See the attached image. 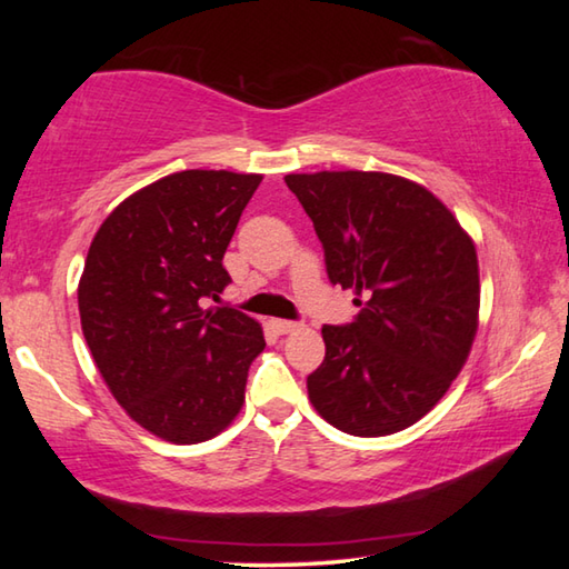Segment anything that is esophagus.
<instances>
[{
  "instance_id": "obj_1",
  "label": "esophagus",
  "mask_w": 569,
  "mask_h": 569,
  "mask_svg": "<svg viewBox=\"0 0 569 569\" xmlns=\"http://www.w3.org/2000/svg\"><path fill=\"white\" fill-rule=\"evenodd\" d=\"M271 326H273L276 333H291V331L298 329L296 321H286V319H273Z\"/></svg>"
}]
</instances>
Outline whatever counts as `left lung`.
I'll use <instances>...</instances> for the list:
<instances>
[{"label": "left lung", "mask_w": 569, "mask_h": 569, "mask_svg": "<svg viewBox=\"0 0 569 569\" xmlns=\"http://www.w3.org/2000/svg\"><path fill=\"white\" fill-rule=\"evenodd\" d=\"M323 246L329 281L361 313L326 323L308 399L336 429L387 437L445 397L477 333V250L427 188L387 172L286 176Z\"/></svg>", "instance_id": "obj_1"}]
</instances>
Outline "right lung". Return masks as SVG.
<instances>
[{"mask_svg": "<svg viewBox=\"0 0 569 569\" xmlns=\"http://www.w3.org/2000/svg\"><path fill=\"white\" fill-rule=\"evenodd\" d=\"M261 176L182 170L112 210L77 288L84 341L112 397L152 435L198 445L243 407L263 331L233 306L226 248Z\"/></svg>", "mask_w": 569, "mask_h": 569, "instance_id": "obj_1", "label": "right lung"}]
</instances>
